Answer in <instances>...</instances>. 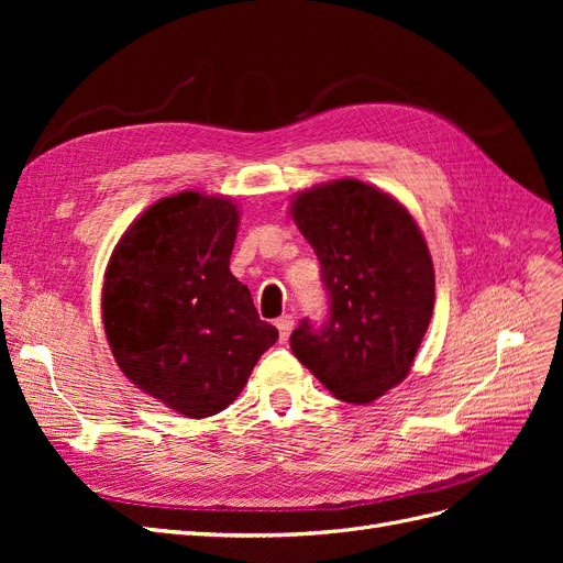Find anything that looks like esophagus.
<instances>
[{
    "label": "esophagus",
    "instance_id": "34e87169",
    "mask_svg": "<svg viewBox=\"0 0 563 563\" xmlns=\"http://www.w3.org/2000/svg\"><path fill=\"white\" fill-rule=\"evenodd\" d=\"M277 329H279V340H288V335H291V331H294V317L282 314L277 319Z\"/></svg>",
    "mask_w": 563,
    "mask_h": 563
}]
</instances>
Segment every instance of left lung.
I'll return each instance as SVG.
<instances>
[{
  "mask_svg": "<svg viewBox=\"0 0 563 563\" xmlns=\"http://www.w3.org/2000/svg\"><path fill=\"white\" fill-rule=\"evenodd\" d=\"M329 291V319H305L291 350L333 397L368 404L411 371L434 310L424 236L395 197L354 178L314 185L291 201Z\"/></svg>",
  "mask_w": 563,
  "mask_h": 563,
  "instance_id": "obj_1",
  "label": "left lung"
}]
</instances>
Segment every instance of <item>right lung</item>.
Masks as SVG:
<instances>
[{
	"instance_id": "1",
	"label": "right lung",
	"mask_w": 563,
	"mask_h": 563,
	"mask_svg": "<svg viewBox=\"0 0 563 563\" xmlns=\"http://www.w3.org/2000/svg\"><path fill=\"white\" fill-rule=\"evenodd\" d=\"M236 228L225 197H164L133 220L106 269L100 305L117 366L185 418L228 408L279 338L230 272Z\"/></svg>"
}]
</instances>
